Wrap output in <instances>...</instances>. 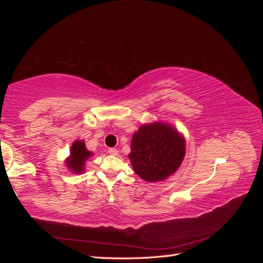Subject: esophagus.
Segmentation results:
<instances>
[{"label":"esophagus","instance_id":"1","mask_svg":"<svg viewBox=\"0 0 263 263\" xmlns=\"http://www.w3.org/2000/svg\"><path fill=\"white\" fill-rule=\"evenodd\" d=\"M108 154L112 155V156H117L118 151H117V149H115V148H109V149H108Z\"/></svg>","mask_w":263,"mask_h":263}]
</instances>
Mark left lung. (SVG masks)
<instances>
[{
	"instance_id": "left-lung-1",
	"label": "left lung",
	"mask_w": 263,
	"mask_h": 263,
	"mask_svg": "<svg viewBox=\"0 0 263 263\" xmlns=\"http://www.w3.org/2000/svg\"><path fill=\"white\" fill-rule=\"evenodd\" d=\"M129 159L138 176L157 182L177 171L185 155V144L180 134L162 123L142 125L132 139Z\"/></svg>"
}]
</instances>
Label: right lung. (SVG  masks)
Returning <instances> with one entry per match:
<instances>
[{
    "instance_id": "right-lung-1",
    "label": "right lung",
    "mask_w": 263,
    "mask_h": 263,
    "mask_svg": "<svg viewBox=\"0 0 263 263\" xmlns=\"http://www.w3.org/2000/svg\"><path fill=\"white\" fill-rule=\"evenodd\" d=\"M91 153L85 148V144L82 140H78L71 147L70 158L67 160V164L69 168L76 173H82L84 161L91 157Z\"/></svg>"
}]
</instances>
